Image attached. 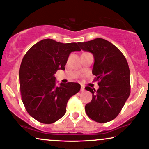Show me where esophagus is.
Segmentation results:
<instances>
[{
  "instance_id": "obj_1",
  "label": "esophagus",
  "mask_w": 149,
  "mask_h": 149,
  "mask_svg": "<svg viewBox=\"0 0 149 149\" xmlns=\"http://www.w3.org/2000/svg\"><path fill=\"white\" fill-rule=\"evenodd\" d=\"M85 90V87L83 86H81V88H80V92H83Z\"/></svg>"
}]
</instances>
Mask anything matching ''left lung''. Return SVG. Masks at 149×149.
Returning a JSON list of instances; mask_svg holds the SVG:
<instances>
[{"label":"left lung","instance_id":"8db88e82","mask_svg":"<svg viewBox=\"0 0 149 149\" xmlns=\"http://www.w3.org/2000/svg\"><path fill=\"white\" fill-rule=\"evenodd\" d=\"M78 44L82 50L93 54L92 73L99 86L97 91L85 87L92 93V100L85 105V112L96 122H108L117 116L130 96L128 62L119 48L105 39L96 38Z\"/></svg>","mask_w":149,"mask_h":149}]
</instances>
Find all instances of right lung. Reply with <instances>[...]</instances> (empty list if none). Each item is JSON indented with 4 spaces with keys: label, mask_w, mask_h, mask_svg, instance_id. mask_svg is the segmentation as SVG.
I'll list each match as a JSON object with an SVG mask.
<instances>
[{
    "label": "right lung",
    "mask_w": 149,
    "mask_h": 149,
    "mask_svg": "<svg viewBox=\"0 0 149 149\" xmlns=\"http://www.w3.org/2000/svg\"><path fill=\"white\" fill-rule=\"evenodd\" d=\"M80 51L76 43L45 39L24 55L19 70L21 98L27 112L37 121L46 124L57 121L65 114L69 98L80 91L77 82L57 87L54 76L57 70L65 69L71 52Z\"/></svg>",
    "instance_id": "add662e5"
}]
</instances>
